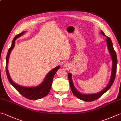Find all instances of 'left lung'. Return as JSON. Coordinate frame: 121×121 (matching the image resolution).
I'll list each match as a JSON object with an SVG mask.
<instances>
[{
	"label": "left lung",
	"instance_id": "1",
	"mask_svg": "<svg viewBox=\"0 0 121 121\" xmlns=\"http://www.w3.org/2000/svg\"><path fill=\"white\" fill-rule=\"evenodd\" d=\"M101 34L102 35H104V36H106L103 31H101ZM106 42L107 44H108V48L109 52L111 54V55L112 58V75L110 81L109 82L108 85L107 86V87L102 91V92L96 93V94H82V93H79L77 91L76 88H75L74 84L73 83L72 79V74L70 73H69L68 74V80H69V82L70 86V88H71L72 92L75 96L77 97L78 99H80L83 101H86V102H91L95 101L98 99H99L100 97H101L103 94H104L110 88L111 86L112 85L114 79L115 78L116 76V73H117V54L115 51L114 49L113 48L112 42L110 37H108L106 38Z\"/></svg>",
	"mask_w": 121,
	"mask_h": 121
}]
</instances>
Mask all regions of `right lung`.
<instances>
[{
	"label": "right lung",
	"instance_id": "right-lung-1",
	"mask_svg": "<svg viewBox=\"0 0 121 121\" xmlns=\"http://www.w3.org/2000/svg\"><path fill=\"white\" fill-rule=\"evenodd\" d=\"M25 31H23L21 33L18 34L15 36L12 41V44H11V47L9 48L7 55L6 57V70L7 76L9 82L12 85L14 88L20 94L22 95L24 97L26 98L27 99L30 100H36L38 99H40L42 98L45 97L48 94L50 90L52 87V84L53 83V78L55 74H56L57 70L60 68V66H58L55 67L53 70H52L46 77L44 79V82L39 85V86H36V87H26L24 86H21L15 84L10 78V76L9 74L7 65L8 63L9 57L10 54L11 53L12 49L13 48L15 44V40L17 38L20 37L22 35Z\"/></svg>",
	"mask_w": 121,
	"mask_h": 121
}]
</instances>
